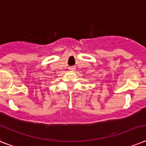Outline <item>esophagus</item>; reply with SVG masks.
I'll return each mask as SVG.
<instances>
[{"label":"esophagus","instance_id":"1","mask_svg":"<svg viewBox=\"0 0 146 146\" xmlns=\"http://www.w3.org/2000/svg\"><path fill=\"white\" fill-rule=\"evenodd\" d=\"M69 70H71V71H74L76 70V67L74 66H70V67H69Z\"/></svg>","mask_w":146,"mask_h":146}]
</instances>
